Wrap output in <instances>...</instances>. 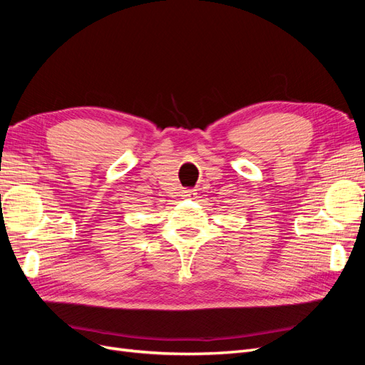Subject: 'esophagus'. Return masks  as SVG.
<instances>
[{
  "mask_svg": "<svg viewBox=\"0 0 365 365\" xmlns=\"http://www.w3.org/2000/svg\"><path fill=\"white\" fill-rule=\"evenodd\" d=\"M196 195V190H192V189H187V190H182V196L185 197H192Z\"/></svg>",
  "mask_w": 365,
  "mask_h": 365,
  "instance_id": "esophagus-1",
  "label": "esophagus"
}]
</instances>
